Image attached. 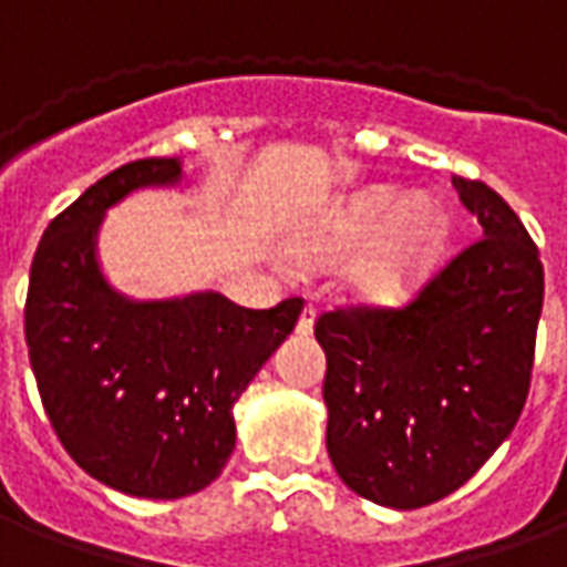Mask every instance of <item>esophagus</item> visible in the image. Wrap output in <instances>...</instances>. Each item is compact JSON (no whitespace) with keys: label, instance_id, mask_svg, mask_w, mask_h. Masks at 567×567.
<instances>
[{"label":"esophagus","instance_id":"34e87169","mask_svg":"<svg viewBox=\"0 0 567 567\" xmlns=\"http://www.w3.org/2000/svg\"><path fill=\"white\" fill-rule=\"evenodd\" d=\"M312 324H316V307H303V312H300V319H297V333L300 337H309L312 333Z\"/></svg>","mask_w":567,"mask_h":567}]
</instances>
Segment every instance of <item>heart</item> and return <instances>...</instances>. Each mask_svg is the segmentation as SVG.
Returning <instances> with one entry per match:
<instances>
[{
    "mask_svg": "<svg viewBox=\"0 0 567 567\" xmlns=\"http://www.w3.org/2000/svg\"><path fill=\"white\" fill-rule=\"evenodd\" d=\"M446 239V215L434 199H404L392 187H373L346 203L319 234L297 243V258L312 267L355 255L352 285L368 300H398L431 270Z\"/></svg>",
    "mask_w": 567,
    "mask_h": 567,
    "instance_id": "b5f03b06",
    "label": "heart"
}]
</instances>
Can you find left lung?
<instances>
[{
  "instance_id": "obj_1",
  "label": "left lung",
  "mask_w": 567,
  "mask_h": 567,
  "mask_svg": "<svg viewBox=\"0 0 567 567\" xmlns=\"http://www.w3.org/2000/svg\"><path fill=\"white\" fill-rule=\"evenodd\" d=\"M483 236L406 307L321 312L328 455L361 498L416 511L446 498L511 437L544 307V264L519 215L455 175Z\"/></svg>"
}]
</instances>
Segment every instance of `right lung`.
Returning a JSON list of instances; mask_svg holds the SVG:
<instances>
[{"label": "right lung", "instance_id": "add662e5", "mask_svg": "<svg viewBox=\"0 0 567 567\" xmlns=\"http://www.w3.org/2000/svg\"><path fill=\"white\" fill-rule=\"evenodd\" d=\"M182 182L175 157L121 166L48 224L23 331L44 413L93 480L136 498H185L236 446L234 404L295 331L300 297L246 309L215 291L130 300L105 282L96 234L140 187Z\"/></svg>", "mask_w": 567, "mask_h": 567}]
</instances>
